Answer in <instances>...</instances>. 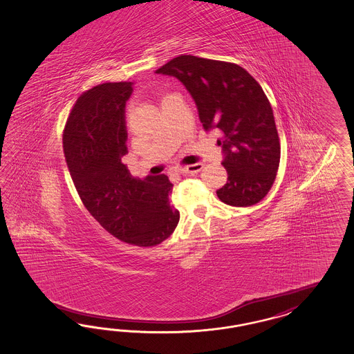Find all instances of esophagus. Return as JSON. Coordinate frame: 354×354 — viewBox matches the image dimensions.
<instances>
[{
	"label": "esophagus",
	"instance_id": "esophagus-1",
	"mask_svg": "<svg viewBox=\"0 0 354 354\" xmlns=\"http://www.w3.org/2000/svg\"><path fill=\"white\" fill-rule=\"evenodd\" d=\"M203 167H204V165H203L202 162H195V164H192V165L182 167V168H180L178 171H180V173H182V174H187V173H198L202 171Z\"/></svg>",
	"mask_w": 354,
	"mask_h": 354
}]
</instances>
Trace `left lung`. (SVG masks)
Returning a JSON list of instances; mask_svg holds the SVG:
<instances>
[{
  "instance_id": "8db88e82",
  "label": "left lung",
  "mask_w": 354,
  "mask_h": 354,
  "mask_svg": "<svg viewBox=\"0 0 354 354\" xmlns=\"http://www.w3.org/2000/svg\"><path fill=\"white\" fill-rule=\"evenodd\" d=\"M156 73L181 81L196 104L203 128L218 129L221 164L227 182L217 190L221 202L250 207L273 186L281 145L273 110L260 84L238 64L180 55Z\"/></svg>"
}]
</instances>
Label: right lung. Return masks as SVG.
I'll return each instance as SVG.
<instances>
[{"instance_id": "add662e5", "label": "right lung", "mask_w": 354, "mask_h": 354, "mask_svg": "<svg viewBox=\"0 0 354 354\" xmlns=\"http://www.w3.org/2000/svg\"><path fill=\"white\" fill-rule=\"evenodd\" d=\"M133 82H106L75 103L63 133L72 181L91 216L122 242L152 247L168 239L180 221L165 174L134 178L128 153L125 104Z\"/></svg>"}]
</instances>
